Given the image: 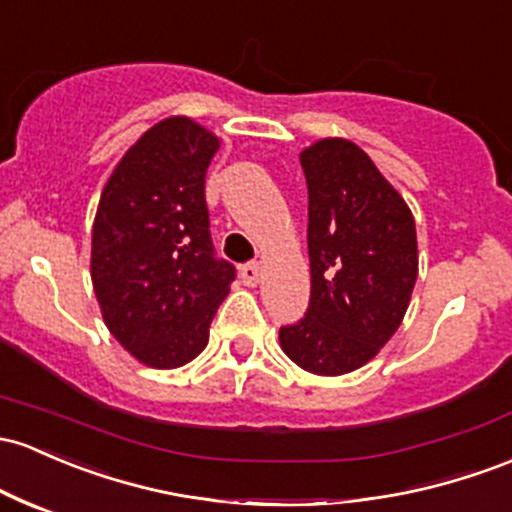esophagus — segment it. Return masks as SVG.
<instances>
[{
    "mask_svg": "<svg viewBox=\"0 0 512 512\" xmlns=\"http://www.w3.org/2000/svg\"><path fill=\"white\" fill-rule=\"evenodd\" d=\"M240 277H243L245 286H257V284H260L262 269H260V265H257V262H247V265L240 267Z\"/></svg>",
    "mask_w": 512,
    "mask_h": 512,
    "instance_id": "obj_1",
    "label": "esophagus"
}]
</instances>
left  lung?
<instances>
[{
	"label": "left lung",
	"instance_id": "left-lung-1",
	"mask_svg": "<svg viewBox=\"0 0 512 512\" xmlns=\"http://www.w3.org/2000/svg\"><path fill=\"white\" fill-rule=\"evenodd\" d=\"M308 184L311 303L279 330L284 355L320 376L350 374L401 325L418 277L415 221L403 196L352 140L301 153Z\"/></svg>",
	"mask_w": 512,
	"mask_h": 512
}]
</instances>
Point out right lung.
Returning <instances> with one entry per match:
<instances>
[{"label":"right lung","instance_id":"add662e5","mask_svg":"<svg viewBox=\"0 0 512 512\" xmlns=\"http://www.w3.org/2000/svg\"><path fill=\"white\" fill-rule=\"evenodd\" d=\"M221 140L187 116L140 136L111 172L92 228V284L123 350L153 369L192 362L235 267L209 233L206 170Z\"/></svg>","mask_w":512,"mask_h":512}]
</instances>
